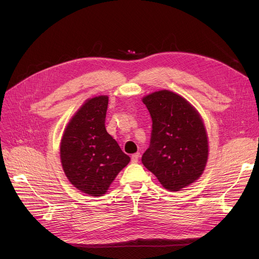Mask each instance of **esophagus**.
<instances>
[{
    "label": "esophagus",
    "instance_id": "esophagus-1",
    "mask_svg": "<svg viewBox=\"0 0 259 259\" xmlns=\"http://www.w3.org/2000/svg\"><path fill=\"white\" fill-rule=\"evenodd\" d=\"M139 156H140L139 152L133 154V155H132V162H133V163H137V162H138V159H139Z\"/></svg>",
    "mask_w": 259,
    "mask_h": 259
}]
</instances>
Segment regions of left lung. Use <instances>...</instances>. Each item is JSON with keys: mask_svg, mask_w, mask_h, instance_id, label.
<instances>
[{"mask_svg": "<svg viewBox=\"0 0 259 259\" xmlns=\"http://www.w3.org/2000/svg\"><path fill=\"white\" fill-rule=\"evenodd\" d=\"M152 120L149 148L142 158L165 189L179 191L203 173L208 155L206 131L197 110L169 91L143 98Z\"/></svg>", "mask_w": 259, "mask_h": 259, "instance_id": "obj_1", "label": "left lung"}]
</instances>
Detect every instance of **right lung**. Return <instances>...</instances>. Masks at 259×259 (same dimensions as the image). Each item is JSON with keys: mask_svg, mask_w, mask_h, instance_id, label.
<instances>
[{"mask_svg": "<svg viewBox=\"0 0 259 259\" xmlns=\"http://www.w3.org/2000/svg\"><path fill=\"white\" fill-rule=\"evenodd\" d=\"M108 96L89 99L70 120L60 144L62 168L82 192L101 197L131 161L106 130Z\"/></svg>", "mask_w": 259, "mask_h": 259, "instance_id": "obj_1", "label": "right lung"}]
</instances>
